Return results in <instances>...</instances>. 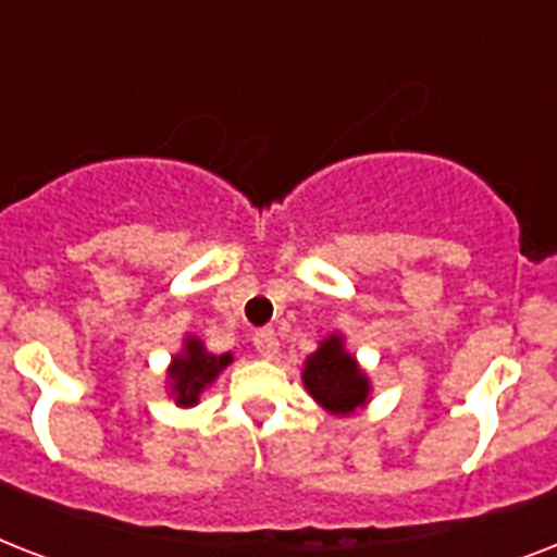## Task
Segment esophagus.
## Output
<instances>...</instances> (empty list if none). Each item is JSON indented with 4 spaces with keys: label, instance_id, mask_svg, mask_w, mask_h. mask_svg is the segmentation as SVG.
<instances>
[{
    "label": "esophagus",
    "instance_id": "34e87169",
    "mask_svg": "<svg viewBox=\"0 0 557 557\" xmlns=\"http://www.w3.org/2000/svg\"><path fill=\"white\" fill-rule=\"evenodd\" d=\"M253 347L260 352L262 358H274L280 349V341H277V332L274 330H257L253 332Z\"/></svg>",
    "mask_w": 557,
    "mask_h": 557
}]
</instances>
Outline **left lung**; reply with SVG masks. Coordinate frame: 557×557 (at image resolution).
<instances>
[{
	"label": "left lung",
	"mask_w": 557,
	"mask_h": 557,
	"mask_svg": "<svg viewBox=\"0 0 557 557\" xmlns=\"http://www.w3.org/2000/svg\"><path fill=\"white\" fill-rule=\"evenodd\" d=\"M304 384L309 396L335 416L356 413L370 398V379L358 367L356 356H349L341 335H330L321 347L306 358Z\"/></svg>",
	"instance_id": "1"
}]
</instances>
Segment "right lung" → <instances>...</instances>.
<instances>
[{"label": "right lung", "mask_w": 557, "mask_h": 557, "mask_svg": "<svg viewBox=\"0 0 557 557\" xmlns=\"http://www.w3.org/2000/svg\"><path fill=\"white\" fill-rule=\"evenodd\" d=\"M234 361L231 352L213 356L205 349L199 338H185V349L173 358L168 370L170 396L176 398L178 407L199 405V396L216 381V375Z\"/></svg>", "instance_id": "add662e5"}]
</instances>
